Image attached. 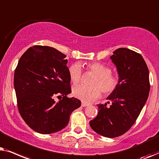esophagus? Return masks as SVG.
Wrapping results in <instances>:
<instances>
[{
    "mask_svg": "<svg viewBox=\"0 0 159 159\" xmlns=\"http://www.w3.org/2000/svg\"><path fill=\"white\" fill-rule=\"evenodd\" d=\"M88 105H89V103H86V102H82V103H81V106L82 107H86V106H88Z\"/></svg>",
    "mask_w": 159,
    "mask_h": 159,
    "instance_id": "esophagus-1",
    "label": "esophagus"
}]
</instances>
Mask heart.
I'll use <instances>...</instances> for the list:
<instances>
[{
	"mask_svg": "<svg viewBox=\"0 0 159 159\" xmlns=\"http://www.w3.org/2000/svg\"><path fill=\"white\" fill-rule=\"evenodd\" d=\"M86 70L96 76L92 81V86L80 85L73 89V94L84 102H89L99 98L101 92L104 96L113 94L120 85V79L117 74L112 73L111 67L101 62H90L86 65ZM69 76L74 84L80 83L82 78L81 65L74 63L68 70Z\"/></svg>",
	"mask_w": 159,
	"mask_h": 159,
	"instance_id": "heart-1",
	"label": "heart"
}]
</instances>
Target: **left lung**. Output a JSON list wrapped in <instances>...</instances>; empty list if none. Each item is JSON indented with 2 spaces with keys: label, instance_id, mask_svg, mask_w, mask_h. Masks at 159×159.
Here are the masks:
<instances>
[{
  "label": "left lung",
  "instance_id": "left-lung-1",
  "mask_svg": "<svg viewBox=\"0 0 159 159\" xmlns=\"http://www.w3.org/2000/svg\"><path fill=\"white\" fill-rule=\"evenodd\" d=\"M111 59L117 67L120 85L107 97V103L97 105L98 114L89 124L97 134L113 138L125 134L136 121L148 97L151 86L148 68L139 53L119 48Z\"/></svg>",
  "mask_w": 159,
  "mask_h": 159
}]
</instances>
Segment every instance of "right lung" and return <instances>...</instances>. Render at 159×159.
I'll list each match as a JSON object with an SVG mask.
<instances>
[{
    "instance_id": "add662e5",
    "label": "right lung",
    "mask_w": 159,
    "mask_h": 159,
    "mask_svg": "<svg viewBox=\"0 0 159 159\" xmlns=\"http://www.w3.org/2000/svg\"><path fill=\"white\" fill-rule=\"evenodd\" d=\"M66 55L50 46H33L19 60L14 85L17 107L25 123L35 132L48 134L67 125L70 116L81 106L71 93ZM61 97L56 103L54 97Z\"/></svg>"
}]
</instances>
